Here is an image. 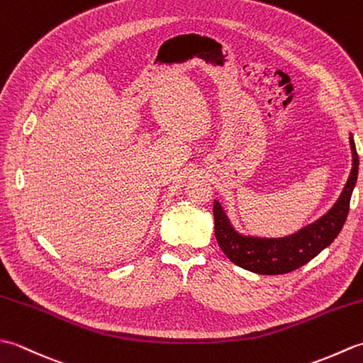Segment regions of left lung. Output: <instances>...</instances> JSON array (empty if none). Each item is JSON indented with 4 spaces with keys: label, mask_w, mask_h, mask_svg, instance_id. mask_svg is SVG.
<instances>
[{
    "label": "left lung",
    "mask_w": 363,
    "mask_h": 363,
    "mask_svg": "<svg viewBox=\"0 0 363 363\" xmlns=\"http://www.w3.org/2000/svg\"><path fill=\"white\" fill-rule=\"evenodd\" d=\"M352 169L340 198L312 225L282 238L245 237L235 233L218 201H213L215 237L223 252L233 264L257 274H285L306 265L335 240L350 212L352 190L359 174V156L352 135Z\"/></svg>",
    "instance_id": "8db88e82"
}]
</instances>
